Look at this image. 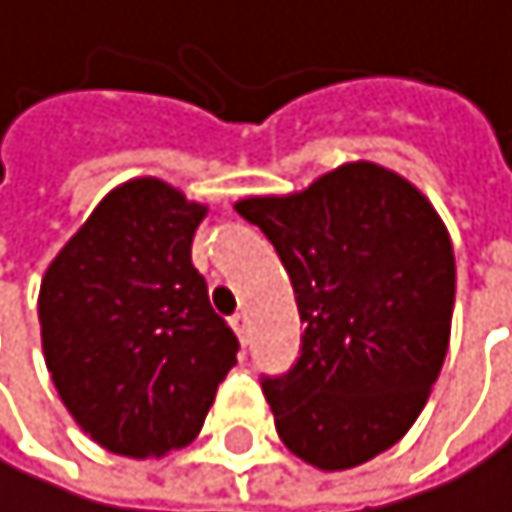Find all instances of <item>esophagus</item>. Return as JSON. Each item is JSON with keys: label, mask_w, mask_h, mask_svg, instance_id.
<instances>
[{"label": "esophagus", "mask_w": 512, "mask_h": 512, "mask_svg": "<svg viewBox=\"0 0 512 512\" xmlns=\"http://www.w3.org/2000/svg\"><path fill=\"white\" fill-rule=\"evenodd\" d=\"M230 325H233V331L239 334V341L248 344V316H245V313H236V316L230 319Z\"/></svg>", "instance_id": "obj_1"}]
</instances>
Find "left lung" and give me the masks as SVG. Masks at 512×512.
Returning a JSON list of instances; mask_svg holds the SVG:
<instances>
[{
	"mask_svg": "<svg viewBox=\"0 0 512 512\" xmlns=\"http://www.w3.org/2000/svg\"><path fill=\"white\" fill-rule=\"evenodd\" d=\"M291 276L301 359L264 381L279 439L334 473L393 448L442 371L455 310V248L433 202L378 162H344L285 196H245Z\"/></svg>",
	"mask_w": 512,
	"mask_h": 512,
	"instance_id": "obj_1",
	"label": "left lung"
}]
</instances>
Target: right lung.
<instances>
[{"instance_id": "obj_1", "label": "right lung", "mask_w": 512, "mask_h": 512, "mask_svg": "<svg viewBox=\"0 0 512 512\" xmlns=\"http://www.w3.org/2000/svg\"><path fill=\"white\" fill-rule=\"evenodd\" d=\"M208 205L162 178L116 184L42 273V353L85 436L125 458L190 445L239 341L190 261Z\"/></svg>"}]
</instances>
